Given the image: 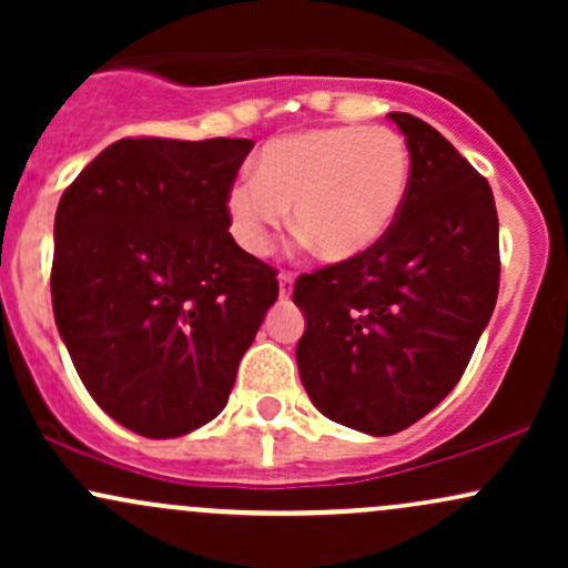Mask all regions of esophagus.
Returning a JSON list of instances; mask_svg holds the SVG:
<instances>
[{
	"mask_svg": "<svg viewBox=\"0 0 568 568\" xmlns=\"http://www.w3.org/2000/svg\"><path fill=\"white\" fill-rule=\"evenodd\" d=\"M277 285H280V298H288L293 293V275H291V272H280Z\"/></svg>",
	"mask_w": 568,
	"mask_h": 568,
	"instance_id": "34e87169",
	"label": "esophagus"
}]
</instances>
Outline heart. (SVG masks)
Listing matches in <instances>:
<instances>
[{
	"instance_id": "1",
	"label": "heart",
	"mask_w": 568,
	"mask_h": 568,
	"mask_svg": "<svg viewBox=\"0 0 568 568\" xmlns=\"http://www.w3.org/2000/svg\"><path fill=\"white\" fill-rule=\"evenodd\" d=\"M410 154L389 128H323L270 141L256 175L226 194L234 240L253 256L270 251L285 221L325 262L366 256L387 237L406 202Z\"/></svg>"
}]
</instances>
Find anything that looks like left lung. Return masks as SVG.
Instances as JSON below:
<instances>
[{"label": "left lung", "instance_id": "8db88e82", "mask_svg": "<svg viewBox=\"0 0 568 568\" xmlns=\"http://www.w3.org/2000/svg\"><path fill=\"white\" fill-rule=\"evenodd\" d=\"M406 135L410 179L395 226L355 262L302 275L298 376L323 416L395 435L456 387L499 293V219L488 181L433 125Z\"/></svg>", "mask_w": 568, "mask_h": 568}]
</instances>
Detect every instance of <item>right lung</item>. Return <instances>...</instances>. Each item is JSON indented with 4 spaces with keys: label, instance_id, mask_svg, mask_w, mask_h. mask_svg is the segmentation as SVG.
<instances>
[{
    "label": "right lung",
    "instance_id": "1",
    "mask_svg": "<svg viewBox=\"0 0 568 568\" xmlns=\"http://www.w3.org/2000/svg\"><path fill=\"white\" fill-rule=\"evenodd\" d=\"M251 149L122 139L58 202V334L98 406L143 438L216 419L277 302V272L230 234L226 194Z\"/></svg>",
    "mask_w": 568,
    "mask_h": 568
}]
</instances>
